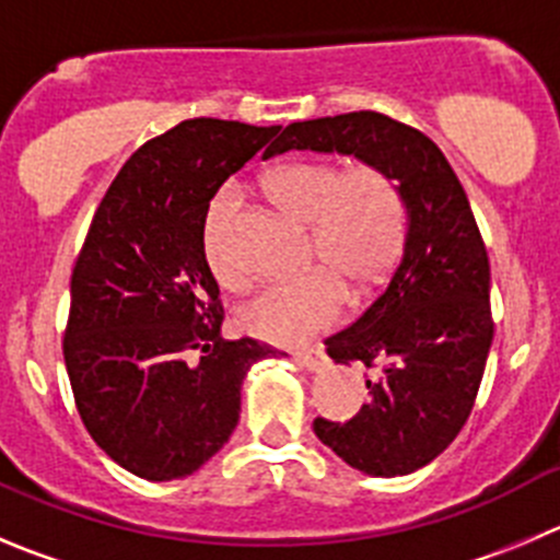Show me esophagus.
<instances>
[{
    "label": "esophagus",
    "instance_id": "obj_1",
    "mask_svg": "<svg viewBox=\"0 0 560 560\" xmlns=\"http://www.w3.org/2000/svg\"><path fill=\"white\" fill-rule=\"evenodd\" d=\"M296 363L307 371H322L327 365V357H324L322 349H302L294 354Z\"/></svg>",
    "mask_w": 560,
    "mask_h": 560
}]
</instances>
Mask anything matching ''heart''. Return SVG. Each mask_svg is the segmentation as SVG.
Listing matches in <instances>:
<instances>
[{
	"instance_id": "1",
	"label": "heart",
	"mask_w": 560,
	"mask_h": 560,
	"mask_svg": "<svg viewBox=\"0 0 560 560\" xmlns=\"http://www.w3.org/2000/svg\"><path fill=\"white\" fill-rule=\"evenodd\" d=\"M264 189L285 217L311 228L307 260L318 269L266 283L242 302L236 318L255 338L294 346L338 322L346 289L365 296L385 283L401 255L407 209L393 175L376 164L289 162L266 173ZM236 203V186L225 184L203 217V258L225 289L242 283L228 242Z\"/></svg>"
}]
</instances>
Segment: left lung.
<instances>
[{
	"mask_svg": "<svg viewBox=\"0 0 560 560\" xmlns=\"http://www.w3.org/2000/svg\"><path fill=\"white\" fill-rule=\"evenodd\" d=\"M285 151L354 156L401 189V264L363 316L324 340L335 363L376 369L365 382L371 401L346 423L316 418L313 431L365 476H409L454 443L492 346L489 258L476 217L443 151L380 112L285 126L271 153Z\"/></svg>",
	"mask_w": 560,
	"mask_h": 560,
	"instance_id": "obj_1",
	"label": "left lung"
}]
</instances>
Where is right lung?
<instances>
[{
    "mask_svg": "<svg viewBox=\"0 0 560 560\" xmlns=\"http://www.w3.org/2000/svg\"><path fill=\"white\" fill-rule=\"evenodd\" d=\"M277 131L195 117L145 142L106 189L73 266L62 354L77 409L95 445L145 481L203 467L236 429L247 371L277 357L222 338L203 258L211 197Z\"/></svg>",
    "mask_w": 560,
    "mask_h": 560,
    "instance_id": "1",
    "label": "right lung"
}]
</instances>
